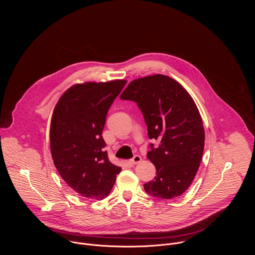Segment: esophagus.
I'll return each instance as SVG.
<instances>
[{
    "label": "esophagus",
    "mask_w": 255,
    "mask_h": 255,
    "mask_svg": "<svg viewBox=\"0 0 255 255\" xmlns=\"http://www.w3.org/2000/svg\"><path fill=\"white\" fill-rule=\"evenodd\" d=\"M141 162V157L139 156V155H135L132 159H130V161H129V163L131 164V165H136V164H138V163H140Z\"/></svg>",
    "instance_id": "esophagus-1"
}]
</instances>
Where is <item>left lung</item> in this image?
Returning <instances> with one entry per match:
<instances>
[{
  "mask_svg": "<svg viewBox=\"0 0 255 255\" xmlns=\"http://www.w3.org/2000/svg\"><path fill=\"white\" fill-rule=\"evenodd\" d=\"M120 98L137 104L149 138L159 141L147 153L156 177L144 183L146 192L163 199L180 196L193 181L204 149V128L193 99L179 82L162 74L131 81Z\"/></svg>",
  "mask_w": 255,
  "mask_h": 255,
  "instance_id": "8db88e82",
  "label": "left lung"
}]
</instances>
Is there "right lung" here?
I'll return each instance as SVG.
<instances>
[{
    "instance_id": "1",
    "label": "right lung",
    "mask_w": 255,
    "mask_h": 255,
    "mask_svg": "<svg viewBox=\"0 0 255 255\" xmlns=\"http://www.w3.org/2000/svg\"><path fill=\"white\" fill-rule=\"evenodd\" d=\"M126 83L75 84L54 110L50 128L54 164L64 181L83 197L108 196L122 170L110 162L102 131L110 107Z\"/></svg>"
}]
</instances>
